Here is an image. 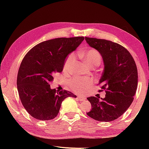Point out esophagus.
<instances>
[{
    "label": "esophagus",
    "instance_id": "obj_1",
    "mask_svg": "<svg viewBox=\"0 0 149 149\" xmlns=\"http://www.w3.org/2000/svg\"><path fill=\"white\" fill-rule=\"evenodd\" d=\"M77 98H78V99L80 100V101H84V100H85V98L83 97H81V96H78Z\"/></svg>",
    "mask_w": 149,
    "mask_h": 149
}]
</instances>
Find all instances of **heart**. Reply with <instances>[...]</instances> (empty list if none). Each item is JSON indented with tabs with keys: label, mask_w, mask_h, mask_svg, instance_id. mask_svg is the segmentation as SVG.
Returning a JSON list of instances; mask_svg holds the SVG:
<instances>
[{
	"label": "heart",
	"mask_w": 149,
	"mask_h": 149,
	"mask_svg": "<svg viewBox=\"0 0 149 149\" xmlns=\"http://www.w3.org/2000/svg\"><path fill=\"white\" fill-rule=\"evenodd\" d=\"M78 56L84 61L91 68L99 66L101 64L102 56L100 52L94 49H91L86 51L78 52ZM76 60L74 53H70L68 55L64 64V70L65 71H70L73 65L74 64ZM93 80L90 79H81L76 78L73 79L70 81V86L72 90L75 92H80L87 89L93 84Z\"/></svg>",
	"instance_id": "b5f03b06"
}]
</instances>
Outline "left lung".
I'll use <instances>...</instances> for the list:
<instances>
[{"mask_svg": "<svg viewBox=\"0 0 149 149\" xmlns=\"http://www.w3.org/2000/svg\"><path fill=\"white\" fill-rule=\"evenodd\" d=\"M90 47L99 51L104 68L99 84L105 90L104 99L90 97L92 109L87 114L100 122H110L121 116L132 104L137 87V65L130 52L122 45L106 39L85 37Z\"/></svg>", "mask_w": 149, "mask_h": 149, "instance_id": "left-lung-1", "label": "left lung"}]
</instances>
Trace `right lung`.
Returning a JSON list of instances; mask_svg holds the SVG:
<instances>
[{
  "instance_id": "right-lung-1",
  "label": "right lung",
  "mask_w": 149,
  "mask_h": 149,
  "mask_svg": "<svg viewBox=\"0 0 149 149\" xmlns=\"http://www.w3.org/2000/svg\"><path fill=\"white\" fill-rule=\"evenodd\" d=\"M84 40V37L48 40L35 45L24 56L17 73V88L22 104L32 117L54 119L65 98H76L68 91L51 89L49 84L54 74L62 71L68 54Z\"/></svg>"
}]
</instances>
